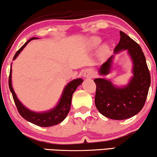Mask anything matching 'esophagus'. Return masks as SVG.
Returning <instances> with one entry per match:
<instances>
[{
	"label": "esophagus",
	"instance_id": "34e87169",
	"mask_svg": "<svg viewBox=\"0 0 157 157\" xmlns=\"http://www.w3.org/2000/svg\"><path fill=\"white\" fill-rule=\"evenodd\" d=\"M95 73L94 70L91 69H86L83 72V76L86 78H91L94 76Z\"/></svg>",
	"mask_w": 157,
	"mask_h": 157
}]
</instances>
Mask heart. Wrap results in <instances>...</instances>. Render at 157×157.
<instances>
[{
  "label": "heart",
  "mask_w": 157,
  "mask_h": 157,
  "mask_svg": "<svg viewBox=\"0 0 157 157\" xmlns=\"http://www.w3.org/2000/svg\"><path fill=\"white\" fill-rule=\"evenodd\" d=\"M102 42V40L101 37H93L90 39V44L92 45L93 47H98L101 44V43ZM108 51V47L107 45H105L102 47L101 49V52L102 53L105 54L107 53V52Z\"/></svg>",
  "instance_id": "1"
}]
</instances>
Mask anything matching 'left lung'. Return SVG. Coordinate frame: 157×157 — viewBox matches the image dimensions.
Segmentation results:
<instances>
[{
  "mask_svg": "<svg viewBox=\"0 0 157 157\" xmlns=\"http://www.w3.org/2000/svg\"><path fill=\"white\" fill-rule=\"evenodd\" d=\"M120 40L114 54L127 50L132 62V77L124 86H115L106 78L94 79L96 84L95 106L102 115L113 120H125L137 114L144 105L151 83L146 59L140 46L123 32L120 31ZM114 56H111L100 67V74L106 76L110 74Z\"/></svg>",
  "mask_w": 157,
  "mask_h": 157,
  "instance_id": "left-lung-1",
  "label": "left lung"
}]
</instances>
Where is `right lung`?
Instances as JSON below:
<instances>
[{
	"mask_svg": "<svg viewBox=\"0 0 157 157\" xmlns=\"http://www.w3.org/2000/svg\"><path fill=\"white\" fill-rule=\"evenodd\" d=\"M35 39H37V38L33 37L27 41L22 45L21 48L16 52L13 60H15L17 57L22 49L31 40ZM11 66H12V63H11ZM83 81V80L82 78H76L70 81L63 88L62 96H61L57 105L51 110L41 113L29 110L25 106L22 105L21 102L18 100L12 86V68H10V76H9V88H10V92L12 93L13 100H14L18 112L25 120L40 127H50L62 122L67 116L70 108H71L72 95L75 90H76L77 87L81 85Z\"/></svg>",
	"mask_w": 157,
	"mask_h": 157,
	"instance_id": "right-lung-1",
	"label": "right lung"
}]
</instances>
